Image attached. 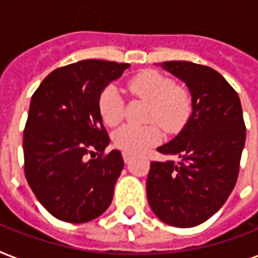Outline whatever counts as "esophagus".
Returning a JSON list of instances; mask_svg holds the SVG:
<instances>
[{"label": "esophagus", "mask_w": 258, "mask_h": 258, "mask_svg": "<svg viewBox=\"0 0 258 258\" xmlns=\"http://www.w3.org/2000/svg\"><path fill=\"white\" fill-rule=\"evenodd\" d=\"M131 158H133V155L128 153H123V159H124L125 163H128L130 161H131Z\"/></svg>", "instance_id": "1"}]
</instances>
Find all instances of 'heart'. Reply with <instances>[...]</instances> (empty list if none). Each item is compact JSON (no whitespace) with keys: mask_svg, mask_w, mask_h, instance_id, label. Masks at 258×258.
<instances>
[{"mask_svg":"<svg viewBox=\"0 0 258 258\" xmlns=\"http://www.w3.org/2000/svg\"><path fill=\"white\" fill-rule=\"evenodd\" d=\"M128 92L141 97L149 104V120L157 121L167 131H178L191 115L192 100L188 89L183 86H174V82L158 71H143L134 76L127 84ZM99 109L105 124L116 125L123 119V99L119 89L108 86L99 100ZM162 141L161 130L150 124L123 125L113 134V143L124 153L138 154Z\"/></svg>","mask_w":258,"mask_h":258,"instance_id":"heart-1","label":"heart"}]
</instances>
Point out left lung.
Instances as JSON below:
<instances>
[{"instance_id": "8db88e82", "label": "left lung", "mask_w": 258, "mask_h": 258, "mask_svg": "<svg viewBox=\"0 0 258 258\" xmlns=\"http://www.w3.org/2000/svg\"><path fill=\"white\" fill-rule=\"evenodd\" d=\"M161 68L186 84L192 109L179 134L157 149L179 162H151L147 200L165 224L192 228L214 216L234 188L246 137L242 107L213 68L190 61H165Z\"/></svg>"}]
</instances>
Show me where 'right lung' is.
<instances>
[{
  "instance_id": "obj_1",
  "label": "right lung",
  "mask_w": 258,
  "mask_h": 258,
  "mask_svg": "<svg viewBox=\"0 0 258 258\" xmlns=\"http://www.w3.org/2000/svg\"><path fill=\"white\" fill-rule=\"evenodd\" d=\"M128 67L83 60L54 70L32 96L22 143L25 176L38 202L57 220L84 224L111 205L124 162L119 150L104 155L109 138L99 100Z\"/></svg>"
}]
</instances>
